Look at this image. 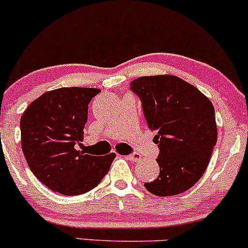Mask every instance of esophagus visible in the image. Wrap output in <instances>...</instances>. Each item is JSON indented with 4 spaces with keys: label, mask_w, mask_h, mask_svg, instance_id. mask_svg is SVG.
<instances>
[{
    "label": "esophagus",
    "mask_w": 248,
    "mask_h": 248,
    "mask_svg": "<svg viewBox=\"0 0 248 248\" xmlns=\"http://www.w3.org/2000/svg\"><path fill=\"white\" fill-rule=\"evenodd\" d=\"M127 157L129 158V160L134 161V162H138V161H140V160H141V155H140V154H138V153L130 154V155H128Z\"/></svg>",
    "instance_id": "obj_1"
}]
</instances>
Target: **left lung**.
<instances>
[{
    "label": "left lung",
    "instance_id": "8db88e82",
    "mask_svg": "<svg viewBox=\"0 0 248 248\" xmlns=\"http://www.w3.org/2000/svg\"><path fill=\"white\" fill-rule=\"evenodd\" d=\"M148 128L157 132L160 175L144 183L150 193L175 196L195 186L205 172L217 142L215 108L193 85L171 75L134 79Z\"/></svg>",
    "mask_w": 248,
    "mask_h": 248
}]
</instances>
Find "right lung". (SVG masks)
I'll return each instance as SVG.
<instances>
[{
  "label": "right lung",
  "instance_id": "right-lung-1",
  "mask_svg": "<svg viewBox=\"0 0 248 248\" xmlns=\"http://www.w3.org/2000/svg\"><path fill=\"white\" fill-rule=\"evenodd\" d=\"M99 88L47 91L21 118V143L30 170L44 186L65 196L95 187L109 171L115 154L92 156L77 149L84 140L88 104Z\"/></svg>",
  "mask_w": 248,
  "mask_h": 248
}]
</instances>
